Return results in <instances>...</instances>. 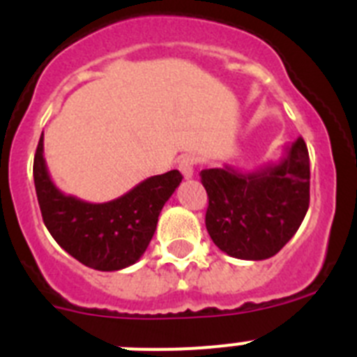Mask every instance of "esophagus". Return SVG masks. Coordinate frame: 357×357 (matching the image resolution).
Masks as SVG:
<instances>
[{
    "label": "esophagus",
    "instance_id": "1",
    "mask_svg": "<svg viewBox=\"0 0 357 357\" xmlns=\"http://www.w3.org/2000/svg\"><path fill=\"white\" fill-rule=\"evenodd\" d=\"M198 159L195 155H182L178 159V169L182 172L184 178H191L195 175V166H197Z\"/></svg>",
    "mask_w": 357,
    "mask_h": 357
}]
</instances>
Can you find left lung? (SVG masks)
<instances>
[{"label": "left lung", "instance_id": "1", "mask_svg": "<svg viewBox=\"0 0 357 357\" xmlns=\"http://www.w3.org/2000/svg\"><path fill=\"white\" fill-rule=\"evenodd\" d=\"M309 153L304 139L284 146V155L254 172L204 169L209 197L206 227L230 257L263 261L295 236L309 207Z\"/></svg>", "mask_w": 357, "mask_h": 357}]
</instances>
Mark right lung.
<instances>
[{
	"label": "right lung",
	"instance_id": "obj_1",
	"mask_svg": "<svg viewBox=\"0 0 357 357\" xmlns=\"http://www.w3.org/2000/svg\"><path fill=\"white\" fill-rule=\"evenodd\" d=\"M33 182L44 225L53 239L85 266L116 272L141 259L155 234L160 211L181 185L182 175L172 169L139 182L123 197L91 204L62 193L53 184L40 135L33 159Z\"/></svg>",
	"mask_w": 357,
	"mask_h": 357
}]
</instances>
